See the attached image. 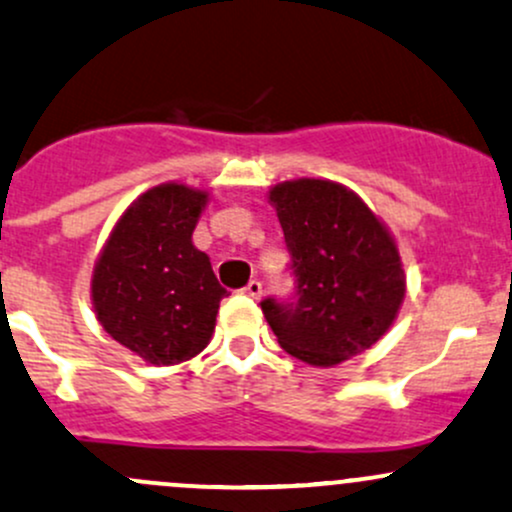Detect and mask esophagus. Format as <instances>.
<instances>
[{"mask_svg": "<svg viewBox=\"0 0 512 512\" xmlns=\"http://www.w3.org/2000/svg\"><path fill=\"white\" fill-rule=\"evenodd\" d=\"M243 294L250 296V299H260V296H262V284L257 282V279H252V282L243 289Z\"/></svg>", "mask_w": 512, "mask_h": 512, "instance_id": "1", "label": "esophagus"}]
</instances>
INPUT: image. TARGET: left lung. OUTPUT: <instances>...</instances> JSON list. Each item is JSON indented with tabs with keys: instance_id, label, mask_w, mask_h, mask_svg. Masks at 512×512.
<instances>
[{
	"instance_id": "1",
	"label": "left lung",
	"mask_w": 512,
	"mask_h": 512,
	"mask_svg": "<svg viewBox=\"0 0 512 512\" xmlns=\"http://www.w3.org/2000/svg\"><path fill=\"white\" fill-rule=\"evenodd\" d=\"M267 199L299 282L294 303L262 301L279 345L311 367L362 355L389 333L406 296L396 238L352 189L333 179L279 182Z\"/></svg>"
}]
</instances>
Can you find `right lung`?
<instances>
[{"label": "right lung", "mask_w": 512, "mask_h": 512, "mask_svg": "<svg viewBox=\"0 0 512 512\" xmlns=\"http://www.w3.org/2000/svg\"><path fill=\"white\" fill-rule=\"evenodd\" d=\"M206 204V189L157 184L121 213L94 262L89 296L97 320L145 364L187 362L216 330L226 289L192 240Z\"/></svg>", "instance_id": "1"}]
</instances>
